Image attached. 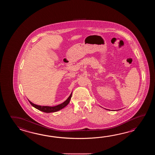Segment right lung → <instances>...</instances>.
<instances>
[{
	"mask_svg": "<svg viewBox=\"0 0 155 155\" xmlns=\"http://www.w3.org/2000/svg\"><path fill=\"white\" fill-rule=\"evenodd\" d=\"M71 96H72V92L71 94H70V95L69 96V97L67 99L66 101H65L64 102L58 105L55 106H40L37 105L36 104H33V102L29 101L30 104L33 106V107H34L35 108H36V109L39 110L41 111H43V112H46V113H50V112H56L58 111H59L61 109H63L64 107H65V106L68 105L70 101V99L71 97Z\"/></svg>",
	"mask_w": 155,
	"mask_h": 155,
	"instance_id": "right-lung-1",
	"label": "right lung"
}]
</instances>
